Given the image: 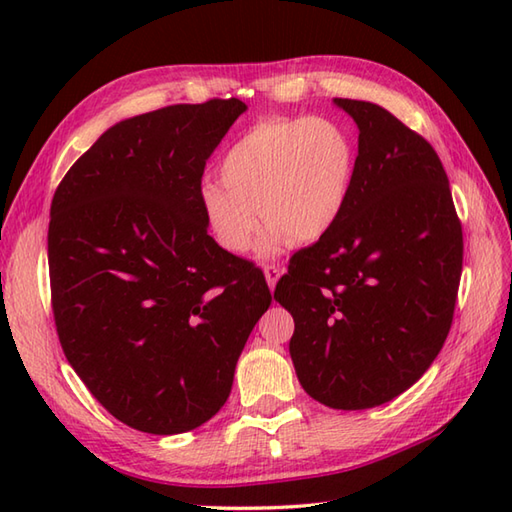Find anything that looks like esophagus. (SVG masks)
Wrapping results in <instances>:
<instances>
[{"label":"esophagus","instance_id":"34e87169","mask_svg":"<svg viewBox=\"0 0 512 512\" xmlns=\"http://www.w3.org/2000/svg\"><path fill=\"white\" fill-rule=\"evenodd\" d=\"M264 275H266V281H268V288L275 290L277 281H279V277H281V268H279V266H266V268H264Z\"/></svg>","mask_w":512,"mask_h":512}]
</instances>
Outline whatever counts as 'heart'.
<instances>
[{
	"instance_id": "heart-1",
	"label": "heart",
	"mask_w": 512,
	"mask_h": 512,
	"mask_svg": "<svg viewBox=\"0 0 512 512\" xmlns=\"http://www.w3.org/2000/svg\"><path fill=\"white\" fill-rule=\"evenodd\" d=\"M220 167L222 178L204 176L198 187L209 231L242 255L264 220L257 253L270 257L290 242H317L341 220L354 189L356 143L334 118H266L233 140Z\"/></svg>"
}]
</instances>
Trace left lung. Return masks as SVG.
<instances>
[{"label":"left lung","mask_w":512,"mask_h":512,"mask_svg":"<svg viewBox=\"0 0 512 512\" xmlns=\"http://www.w3.org/2000/svg\"><path fill=\"white\" fill-rule=\"evenodd\" d=\"M354 118V189L341 220L290 259L275 299L295 319L290 358L325 407H378L440 354L462 275V226L433 147L385 107L334 99Z\"/></svg>","instance_id":"8db88e82"}]
</instances>
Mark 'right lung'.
I'll return each mask as SVG.
<instances>
[{
	"instance_id": "add662e5",
	"label": "right lung",
	"mask_w": 512,
	"mask_h": 512,
	"mask_svg": "<svg viewBox=\"0 0 512 512\" xmlns=\"http://www.w3.org/2000/svg\"><path fill=\"white\" fill-rule=\"evenodd\" d=\"M248 110L169 105L116 123L54 191L52 312L63 354L127 427L173 436L222 409L268 310L264 273L209 235L206 160Z\"/></svg>"
}]
</instances>
